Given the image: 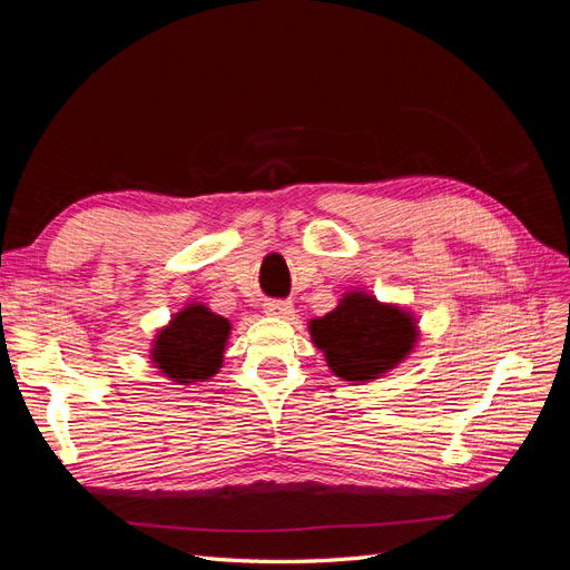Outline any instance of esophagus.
<instances>
[{
	"instance_id": "esophagus-1",
	"label": "esophagus",
	"mask_w": 570,
	"mask_h": 570,
	"mask_svg": "<svg viewBox=\"0 0 570 570\" xmlns=\"http://www.w3.org/2000/svg\"><path fill=\"white\" fill-rule=\"evenodd\" d=\"M292 312H295V304L292 302H285V299H268L266 302V314H271V316L287 318V316H292Z\"/></svg>"
}]
</instances>
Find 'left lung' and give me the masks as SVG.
<instances>
[{
    "mask_svg": "<svg viewBox=\"0 0 570 570\" xmlns=\"http://www.w3.org/2000/svg\"><path fill=\"white\" fill-rule=\"evenodd\" d=\"M308 333L331 371L350 383H371L411 354L419 325L402 306L368 292H344L331 314L308 321Z\"/></svg>",
    "mask_w": 570,
    "mask_h": 570,
    "instance_id": "left-lung-1",
    "label": "left lung"
}]
</instances>
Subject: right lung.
Returning <instances> with one entry per match:
<instances>
[{
    "mask_svg": "<svg viewBox=\"0 0 570 570\" xmlns=\"http://www.w3.org/2000/svg\"><path fill=\"white\" fill-rule=\"evenodd\" d=\"M228 335V318L193 302L154 337L151 364L176 385L204 383L218 373Z\"/></svg>",
    "mask_w": 570,
    "mask_h": 570,
    "instance_id": "add662e5",
    "label": "right lung"
}]
</instances>
